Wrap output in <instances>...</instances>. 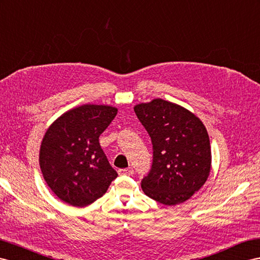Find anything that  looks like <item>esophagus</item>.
<instances>
[{
	"instance_id": "34e87169",
	"label": "esophagus",
	"mask_w": 260,
	"mask_h": 260,
	"mask_svg": "<svg viewBox=\"0 0 260 260\" xmlns=\"http://www.w3.org/2000/svg\"><path fill=\"white\" fill-rule=\"evenodd\" d=\"M133 172H134V171H133L132 168L118 169V175H121V176H132Z\"/></svg>"
}]
</instances>
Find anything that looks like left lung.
Masks as SVG:
<instances>
[{"label":"left lung","instance_id":"obj_1","mask_svg":"<svg viewBox=\"0 0 260 260\" xmlns=\"http://www.w3.org/2000/svg\"><path fill=\"white\" fill-rule=\"evenodd\" d=\"M134 111L151 138L154 160L142 181L144 193L165 205L187 201L208 180L212 167L208 131L194 113L154 99Z\"/></svg>","mask_w":260,"mask_h":260}]
</instances>
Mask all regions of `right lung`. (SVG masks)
<instances>
[{
	"label": "right lung",
	"mask_w": 260,
	"mask_h": 260,
	"mask_svg": "<svg viewBox=\"0 0 260 260\" xmlns=\"http://www.w3.org/2000/svg\"><path fill=\"white\" fill-rule=\"evenodd\" d=\"M117 114L115 106L83 104L50 124L39 149V166L62 202L82 208L101 198L117 177L99 137Z\"/></svg>",
	"instance_id": "obj_1"
}]
</instances>
